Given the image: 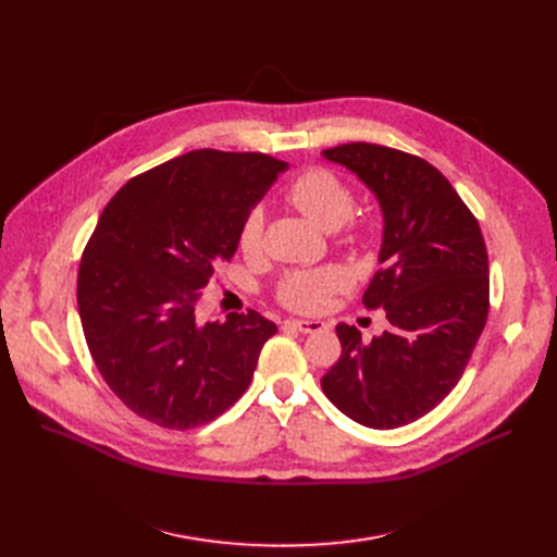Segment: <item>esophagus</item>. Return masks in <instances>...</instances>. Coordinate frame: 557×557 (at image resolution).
<instances>
[{"label": "esophagus", "mask_w": 557, "mask_h": 557, "mask_svg": "<svg viewBox=\"0 0 557 557\" xmlns=\"http://www.w3.org/2000/svg\"><path fill=\"white\" fill-rule=\"evenodd\" d=\"M284 325L296 330V332H302V334H313V332H320L325 327V323H320V320H286Z\"/></svg>", "instance_id": "1"}]
</instances>
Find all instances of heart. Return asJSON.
Wrapping results in <instances>:
<instances>
[{
	"mask_svg": "<svg viewBox=\"0 0 557 557\" xmlns=\"http://www.w3.org/2000/svg\"><path fill=\"white\" fill-rule=\"evenodd\" d=\"M286 198L296 205L313 223L325 230H338L355 212V191L341 175L330 169L313 166L300 173L288 185ZM263 210L252 208L244 219L239 232V246L246 255H252L261 246ZM347 286V277L341 269H315V271H290L277 286V298L282 305L296 311H320L327 300Z\"/></svg>",
	"mask_w": 557,
	"mask_h": 557,
	"instance_id": "b5f03b06",
	"label": "heart"
}]
</instances>
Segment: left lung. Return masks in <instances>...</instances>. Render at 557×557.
<instances>
[{"label": "left lung", "mask_w": 557, "mask_h": 557, "mask_svg": "<svg viewBox=\"0 0 557 557\" xmlns=\"http://www.w3.org/2000/svg\"><path fill=\"white\" fill-rule=\"evenodd\" d=\"M323 158L355 171L384 212L379 269L366 309L384 307L391 330L370 343L341 323V359L320 379L341 413L370 429L426 416L458 384L490 309L487 250L476 216L426 160L352 141Z\"/></svg>", "instance_id": "left-lung-1"}]
</instances>
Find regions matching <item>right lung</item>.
Returning <instances> with one entry per match:
<instances>
[{"instance_id":"1","label":"right lung","mask_w":557,"mask_h":557,"mask_svg":"<svg viewBox=\"0 0 557 557\" xmlns=\"http://www.w3.org/2000/svg\"><path fill=\"white\" fill-rule=\"evenodd\" d=\"M284 169L267 153L198 149L135 175L106 205L76 300L95 366L135 416L202 426L250 386L275 323L248 309L200 325L196 302Z\"/></svg>"}]
</instances>
